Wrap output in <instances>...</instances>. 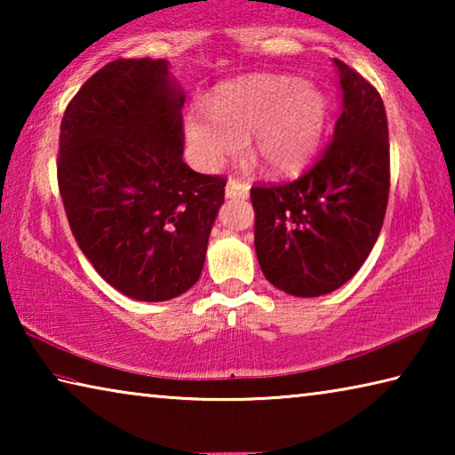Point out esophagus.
<instances>
[{
	"label": "esophagus",
	"mask_w": 455,
	"mask_h": 455,
	"mask_svg": "<svg viewBox=\"0 0 455 455\" xmlns=\"http://www.w3.org/2000/svg\"><path fill=\"white\" fill-rule=\"evenodd\" d=\"M249 182H244L241 179H235L230 176L227 182V196H238V198H246L249 196Z\"/></svg>",
	"instance_id": "obj_1"
}]
</instances>
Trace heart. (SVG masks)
<instances>
[{
	"instance_id": "heart-1",
	"label": "heart",
	"mask_w": 455,
	"mask_h": 455,
	"mask_svg": "<svg viewBox=\"0 0 455 455\" xmlns=\"http://www.w3.org/2000/svg\"><path fill=\"white\" fill-rule=\"evenodd\" d=\"M327 104L311 80L251 74L211 92L184 118L188 142L206 164L246 150L268 171H289L309 158L325 126Z\"/></svg>"
}]
</instances>
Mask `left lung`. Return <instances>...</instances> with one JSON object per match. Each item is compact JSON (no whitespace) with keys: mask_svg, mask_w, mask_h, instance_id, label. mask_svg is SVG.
<instances>
[{"mask_svg":"<svg viewBox=\"0 0 455 455\" xmlns=\"http://www.w3.org/2000/svg\"><path fill=\"white\" fill-rule=\"evenodd\" d=\"M333 64L343 102L325 150L297 180L251 188L260 271L295 297L327 295L359 271L389 198L383 100L353 68Z\"/></svg>","mask_w":455,"mask_h":455,"instance_id":"left-lung-1","label":"left lung"}]
</instances>
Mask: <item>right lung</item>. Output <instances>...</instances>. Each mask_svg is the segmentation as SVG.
<instances>
[{
  "mask_svg": "<svg viewBox=\"0 0 455 455\" xmlns=\"http://www.w3.org/2000/svg\"><path fill=\"white\" fill-rule=\"evenodd\" d=\"M182 106L166 60L118 58L61 118L58 184L76 243L136 301H168L198 281L225 203L227 180L182 160Z\"/></svg>",
  "mask_w": 455,
  "mask_h": 455,
  "instance_id": "obj_1",
  "label": "right lung"
}]
</instances>
